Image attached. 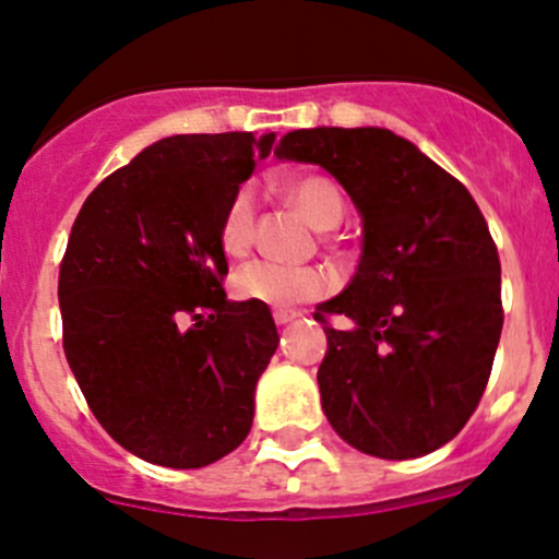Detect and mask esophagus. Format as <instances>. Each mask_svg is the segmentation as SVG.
<instances>
[{"label":"esophagus","instance_id":"obj_1","mask_svg":"<svg viewBox=\"0 0 559 559\" xmlns=\"http://www.w3.org/2000/svg\"><path fill=\"white\" fill-rule=\"evenodd\" d=\"M273 319H275V324H292V321L299 319V313H297V310L278 308V310H273Z\"/></svg>","mask_w":559,"mask_h":559}]
</instances>
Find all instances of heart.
<instances>
[{
    "mask_svg": "<svg viewBox=\"0 0 559 559\" xmlns=\"http://www.w3.org/2000/svg\"><path fill=\"white\" fill-rule=\"evenodd\" d=\"M286 198L302 211L305 219L319 230H332L343 222L345 198L332 179L319 174L297 176L286 181ZM254 243V195L249 190L235 192L227 203L219 225V246L225 254L240 257ZM233 289L240 299L262 302L270 308H292L329 295L332 275L321 267L302 264H281L270 260H254L235 273Z\"/></svg>",
    "mask_w": 559,
    "mask_h": 559,
    "instance_id": "b5f03b06",
    "label": "heart"
}]
</instances>
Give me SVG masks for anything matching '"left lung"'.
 <instances>
[{
  "label": "left lung",
  "mask_w": 559,
  "mask_h": 559,
  "mask_svg": "<svg viewBox=\"0 0 559 559\" xmlns=\"http://www.w3.org/2000/svg\"><path fill=\"white\" fill-rule=\"evenodd\" d=\"M281 160L329 171L364 222L343 295L313 313L326 332L321 407L350 448L407 461L448 444L477 409L501 340V262L466 187L385 128H310ZM326 314H345L334 330Z\"/></svg>",
  "instance_id": "8db88e82"
}]
</instances>
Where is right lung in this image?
Masks as SVG:
<instances>
[{
    "label": "right lung",
    "mask_w": 559,
    "mask_h": 559,
    "mask_svg": "<svg viewBox=\"0 0 559 559\" xmlns=\"http://www.w3.org/2000/svg\"><path fill=\"white\" fill-rule=\"evenodd\" d=\"M273 141L160 139L74 219L58 275L63 354L96 420L141 461L201 468L249 437L278 332L267 305L222 289L219 225Z\"/></svg>",
    "instance_id": "obj_1"
}]
</instances>
